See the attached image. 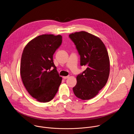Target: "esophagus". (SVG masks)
<instances>
[{"instance_id": "obj_1", "label": "esophagus", "mask_w": 134, "mask_h": 134, "mask_svg": "<svg viewBox=\"0 0 134 134\" xmlns=\"http://www.w3.org/2000/svg\"><path fill=\"white\" fill-rule=\"evenodd\" d=\"M69 77V76H63V79L64 80H66L67 79H68Z\"/></svg>"}]
</instances>
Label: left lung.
Here are the masks:
<instances>
[{
	"mask_svg": "<svg viewBox=\"0 0 134 134\" xmlns=\"http://www.w3.org/2000/svg\"><path fill=\"white\" fill-rule=\"evenodd\" d=\"M80 55L81 66L86 69L76 76L77 83L73 88L75 95L82 100L95 97L108 81L110 60L107 48L95 36L82 31L70 34Z\"/></svg>",
	"mask_w": 134,
	"mask_h": 134,
	"instance_id": "8db88e82",
	"label": "left lung"
}]
</instances>
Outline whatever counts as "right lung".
I'll list each match as a JSON object with an SVG mask.
<instances>
[{
	"label": "right lung",
	"instance_id": "obj_1",
	"mask_svg": "<svg viewBox=\"0 0 134 134\" xmlns=\"http://www.w3.org/2000/svg\"><path fill=\"white\" fill-rule=\"evenodd\" d=\"M62 42L61 35H42L29 42L23 49L21 79L27 92L40 102L52 100L62 82L53 62V55Z\"/></svg>",
	"mask_w": 134,
	"mask_h": 134
}]
</instances>
